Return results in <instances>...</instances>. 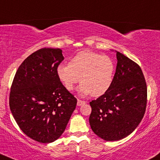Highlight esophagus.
Masks as SVG:
<instances>
[{
	"label": "esophagus",
	"mask_w": 160,
	"mask_h": 160,
	"mask_svg": "<svg viewBox=\"0 0 160 160\" xmlns=\"http://www.w3.org/2000/svg\"><path fill=\"white\" fill-rule=\"evenodd\" d=\"M85 103H86V102H84V101H82V100L78 99V102H77V105H78V106H82V105H83V104H84Z\"/></svg>",
	"instance_id": "esophagus-1"
}]
</instances>
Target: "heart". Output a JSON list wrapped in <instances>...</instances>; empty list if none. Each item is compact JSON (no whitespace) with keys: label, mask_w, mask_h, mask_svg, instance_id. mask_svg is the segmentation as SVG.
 Instances as JSON below:
<instances>
[{"label":"heart","mask_w":160,"mask_h":160,"mask_svg":"<svg viewBox=\"0 0 160 160\" xmlns=\"http://www.w3.org/2000/svg\"><path fill=\"white\" fill-rule=\"evenodd\" d=\"M115 64L111 58L90 50L78 52L70 59L69 64H59L56 75L69 91L80 82L78 88L81 96L92 94L99 97L106 93L113 84Z\"/></svg>","instance_id":"heart-1"}]
</instances>
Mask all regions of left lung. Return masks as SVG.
I'll list each match as a JSON object with an SVG mask.
<instances>
[{"instance_id": "1", "label": "left lung", "mask_w": 160, "mask_h": 160, "mask_svg": "<svg viewBox=\"0 0 160 160\" xmlns=\"http://www.w3.org/2000/svg\"><path fill=\"white\" fill-rule=\"evenodd\" d=\"M117 64L108 91L90 102L92 131L106 141L130 135L142 119L147 104V86L140 67L116 51Z\"/></svg>"}]
</instances>
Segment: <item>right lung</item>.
I'll use <instances>...</instances> for the list:
<instances>
[{
  "mask_svg": "<svg viewBox=\"0 0 160 160\" xmlns=\"http://www.w3.org/2000/svg\"><path fill=\"white\" fill-rule=\"evenodd\" d=\"M64 58L61 49H40L23 61L14 77L11 112L21 131L38 142L58 139L76 109L77 99L56 75Z\"/></svg>",
  "mask_w": 160,
  "mask_h": 160,
  "instance_id": "add662e5",
  "label": "right lung"
}]
</instances>
